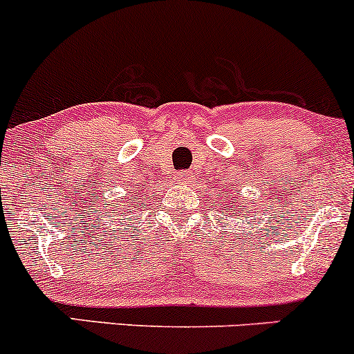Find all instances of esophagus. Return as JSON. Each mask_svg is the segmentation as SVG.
<instances>
[{
  "mask_svg": "<svg viewBox=\"0 0 354 354\" xmlns=\"http://www.w3.org/2000/svg\"><path fill=\"white\" fill-rule=\"evenodd\" d=\"M192 172H189V170H180V172L176 174V180L177 182H182V184H187V182L192 180Z\"/></svg>",
  "mask_w": 354,
  "mask_h": 354,
  "instance_id": "obj_1",
  "label": "esophagus"
}]
</instances>
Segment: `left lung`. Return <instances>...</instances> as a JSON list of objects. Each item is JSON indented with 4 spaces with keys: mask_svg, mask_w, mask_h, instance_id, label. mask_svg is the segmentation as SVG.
I'll return each instance as SVG.
<instances>
[{
    "mask_svg": "<svg viewBox=\"0 0 354 354\" xmlns=\"http://www.w3.org/2000/svg\"><path fill=\"white\" fill-rule=\"evenodd\" d=\"M234 214H236V212H234Z\"/></svg>",
    "mask_w": 354,
    "mask_h": 354,
    "instance_id": "left-lung-1",
    "label": "left lung"
}]
</instances>
